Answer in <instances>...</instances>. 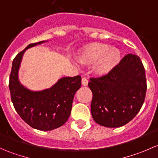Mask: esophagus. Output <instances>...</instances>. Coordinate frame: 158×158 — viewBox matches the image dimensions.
I'll return each mask as SVG.
<instances>
[{
    "label": "esophagus",
    "mask_w": 158,
    "mask_h": 158,
    "mask_svg": "<svg viewBox=\"0 0 158 158\" xmlns=\"http://www.w3.org/2000/svg\"><path fill=\"white\" fill-rule=\"evenodd\" d=\"M88 83H89V80L86 79L85 77H83L82 79V85H84V86H86V85H88Z\"/></svg>",
    "instance_id": "esophagus-1"
}]
</instances>
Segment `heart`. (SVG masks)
<instances>
[{
	"label": "heart",
	"mask_w": 158,
	"mask_h": 158,
	"mask_svg": "<svg viewBox=\"0 0 158 158\" xmlns=\"http://www.w3.org/2000/svg\"><path fill=\"white\" fill-rule=\"evenodd\" d=\"M122 54L115 47L102 43H95L82 49L79 60L84 63H95V70L99 74H106L119 63Z\"/></svg>",
	"instance_id": "obj_1"
}]
</instances>
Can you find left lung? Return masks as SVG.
Listing matches in <instances>:
<instances>
[{"mask_svg":"<svg viewBox=\"0 0 158 158\" xmlns=\"http://www.w3.org/2000/svg\"><path fill=\"white\" fill-rule=\"evenodd\" d=\"M91 112L97 124L118 128L139 112L147 91L145 69L139 56L128 54L108 74L90 78Z\"/></svg>","mask_w":158,"mask_h":158,"instance_id":"8db88e82","label":"left lung"}]
</instances>
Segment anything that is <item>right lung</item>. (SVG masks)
Returning <instances> with one entry per match:
<instances>
[{"mask_svg":"<svg viewBox=\"0 0 158 158\" xmlns=\"http://www.w3.org/2000/svg\"><path fill=\"white\" fill-rule=\"evenodd\" d=\"M40 41L29 44L13 60L9 80L11 101L22 119L32 128L51 131L66 122L71 113L74 95L81 87V76L63 77L51 88L32 91L19 81L18 72L25 51L44 44Z\"/></svg>","mask_w":158,"mask_h":158,"instance_id":"right-lung-1","label":"right lung"}]
</instances>
